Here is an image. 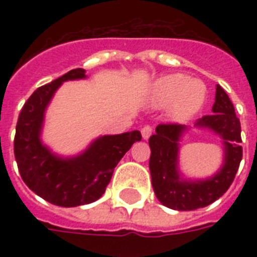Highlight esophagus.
I'll list each match as a JSON object with an SVG mask.
<instances>
[{"instance_id": "obj_1", "label": "esophagus", "mask_w": 257, "mask_h": 257, "mask_svg": "<svg viewBox=\"0 0 257 257\" xmlns=\"http://www.w3.org/2000/svg\"><path fill=\"white\" fill-rule=\"evenodd\" d=\"M152 132H153L152 126L145 125L144 128L141 129V136H143V139H144V140H148L149 137H151V135H152Z\"/></svg>"}]
</instances>
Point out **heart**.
Returning a JSON list of instances; mask_svg holds the SVG:
<instances>
[{"label": "heart", "instance_id": "1", "mask_svg": "<svg viewBox=\"0 0 257 257\" xmlns=\"http://www.w3.org/2000/svg\"><path fill=\"white\" fill-rule=\"evenodd\" d=\"M147 98L153 108L169 106L171 116L183 121L195 116L201 109L207 98V86L199 78L172 73L153 81Z\"/></svg>", "mask_w": 257, "mask_h": 257}]
</instances>
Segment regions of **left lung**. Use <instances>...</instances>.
Returning <instances> with one entry per match:
<instances>
[{
    "label": "left lung",
    "mask_w": 257,
    "mask_h": 257,
    "mask_svg": "<svg viewBox=\"0 0 257 257\" xmlns=\"http://www.w3.org/2000/svg\"><path fill=\"white\" fill-rule=\"evenodd\" d=\"M212 114L203 116L195 126L209 129L221 139L224 159L215 175L208 179H185L179 168L180 141L188 126L177 124L157 125L156 133L149 139L151 159L149 171L152 185L163 205L175 211H195L207 207L221 197L232 184L240 161L241 128L229 97L220 85H216Z\"/></svg>",
    "instance_id": "obj_1"
}]
</instances>
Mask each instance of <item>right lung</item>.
<instances>
[{"instance_id":"right-lung-1","label":"right lung","mask_w":257,"mask_h":257,"mask_svg":"<svg viewBox=\"0 0 257 257\" xmlns=\"http://www.w3.org/2000/svg\"><path fill=\"white\" fill-rule=\"evenodd\" d=\"M84 78L85 70L78 68L38 88L24 105L16 126L14 156L24 183L58 207H77L100 199L118 161L135 141L141 140L139 131L105 135L69 157L60 156L42 143L45 112L54 93L62 82Z\"/></svg>"}]
</instances>
